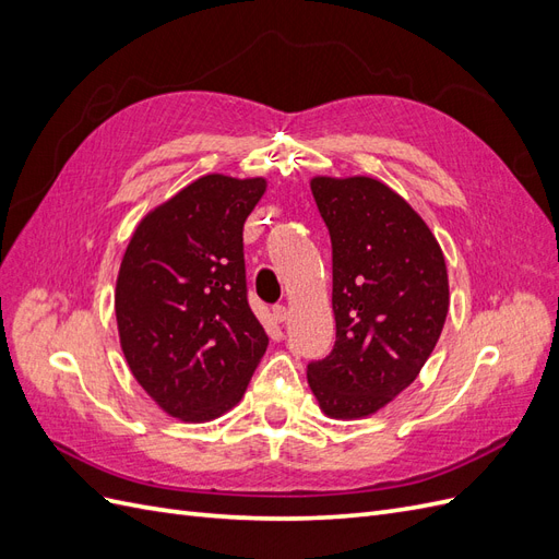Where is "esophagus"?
I'll use <instances>...</instances> for the list:
<instances>
[{"mask_svg": "<svg viewBox=\"0 0 559 559\" xmlns=\"http://www.w3.org/2000/svg\"><path fill=\"white\" fill-rule=\"evenodd\" d=\"M273 317H275V321H280V324H284V321L289 319V310H286V306H275Z\"/></svg>", "mask_w": 559, "mask_h": 559, "instance_id": "obj_1", "label": "esophagus"}]
</instances>
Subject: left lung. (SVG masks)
Masks as SVG:
<instances>
[{"label": "left lung", "instance_id": "left-lung-1", "mask_svg": "<svg viewBox=\"0 0 559 559\" xmlns=\"http://www.w3.org/2000/svg\"><path fill=\"white\" fill-rule=\"evenodd\" d=\"M331 235L335 345L308 364L321 411L337 419L378 413L427 364L450 292L443 251L421 216L370 177H314Z\"/></svg>", "mask_w": 559, "mask_h": 559}]
</instances>
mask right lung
<instances>
[{
  "label": "right lung",
  "instance_id": "obj_1",
  "mask_svg": "<svg viewBox=\"0 0 559 559\" xmlns=\"http://www.w3.org/2000/svg\"><path fill=\"white\" fill-rule=\"evenodd\" d=\"M263 193L261 177H200L142 218L118 270L116 321L132 376L186 421L230 411L265 354L242 247Z\"/></svg>",
  "mask_w": 559,
  "mask_h": 559
}]
</instances>
